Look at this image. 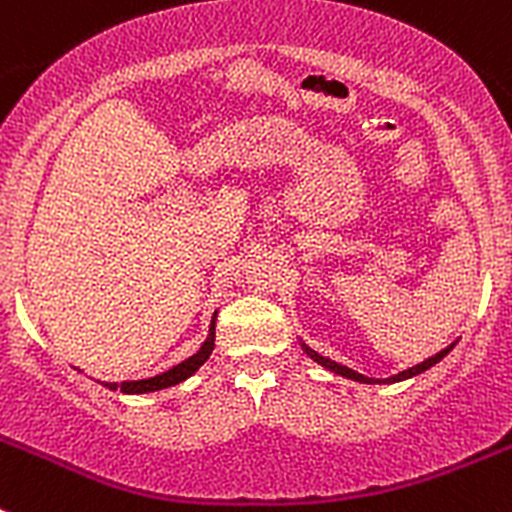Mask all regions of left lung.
<instances>
[{"label":"left lung","instance_id":"left-lung-1","mask_svg":"<svg viewBox=\"0 0 512 512\" xmlns=\"http://www.w3.org/2000/svg\"><path fill=\"white\" fill-rule=\"evenodd\" d=\"M300 347H302V352H305L307 357H312V360H315L317 365H322V367H325V370L335 372V375H340V377H347V380H355V382H365V385H377V382H400V380H408V377H415V375H420V372L430 370V367H433V365H438V362L443 360V357L448 355L450 350H453V347H455V342H453V345H448V347H445V350H440L438 355H433V357H428V360H425V362H420V365H415V367H408V370L398 372V375H393V377H385V380H375V377H365V375H360V372L350 370V367L340 365V362L330 360V357H322L320 352H315V350H312L310 345H305V342H302V340H300Z\"/></svg>","mask_w":512,"mask_h":512}]
</instances>
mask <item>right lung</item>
I'll return each mask as SVG.
<instances>
[{"label": "right lung", "instance_id": "right-lung-1", "mask_svg": "<svg viewBox=\"0 0 512 512\" xmlns=\"http://www.w3.org/2000/svg\"><path fill=\"white\" fill-rule=\"evenodd\" d=\"M215 320H217V310H215V315H212L207 340L202 342V347L195 352V355L187 357V360H182L180 365L170 367V370L160 372V375H155V377H145V380L102 382V385H104V388H109V390H122V393H127V395L157 393V390H165V388H172V385H180V382H185L187 377L195 375V372L200 370L202 365H205L207 357L212 355V350H215Z\"/></svg>", "mask_w": 512, "mask_h": 512}]
</instances>
